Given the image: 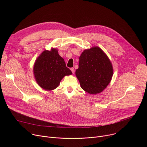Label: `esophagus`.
Listing matches in <instances>:
<instances>
[{
  "label": "esophagus",
  "instance_id": "esophagus-1",
  "mask_svg": "<svg viewBox=\"0 0 147 147\" xmlns=\"http://www.w3.org/2000/svg\"><path fill=\"white\" fill-rule=\"evenodd\" d=\"M71 71H72V73H73V74H74V68H71Z\"/></svg>",
  "mask_w": 147,
  "mask_h": 147
}]
</instances>
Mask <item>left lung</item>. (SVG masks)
Wrapping results in <instances>:
<instances>
[{
  "label": "left lung",
  "instance_id": "left-lung-1",
  "mask_svg": "<svg viewBox=\"0 0 147 147\" xmlns=\"http://www.w3.org/2000/svg\"><path fill=\"white\" fill-rule=\"evenodd\" d=\"M76 75L82 90L90 94H96L106 88L111 82L113 67L107 55L95 47L82 53Z\"/></svg>",
  "mask_w": 147,
  "mask_h": 147
}]
</instances>
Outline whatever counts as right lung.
<instances>
[{
	"label": "right lung",
	"mask_w": 147,
	"mask_h": 147,
	"mask_svg": "<svg viewBox=\"0 0 147 147\" xmlns=\"http://www.w3.org/2000/svg\"><path fill=\"white\" fill-rule=\"evenodd\" d=\"M34 73L38 84L47 91L55 89L65 76L72 74L56 49L40 54L34 64Z\"/></svg>",
	"instance_id": "1"
}]
</instances>
